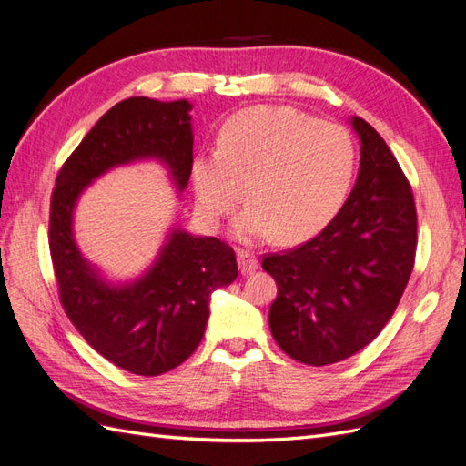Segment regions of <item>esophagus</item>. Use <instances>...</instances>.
I'll return each mask as SVG.
<instances>
[{
	"label": "esophagus",
	"mask_w": 466,
	"mask_h": 466,
	"mask_svg": "<svg viewBox=\"0 0 466 466\" xmlns=\"http://www.w3.org/2000/svg\"><path fill=\"white\" fill-rule=\"evenodd\" d=\"M258 268V258L255 252L238 250V270L241 274H252Z\"/></svg>",
	"instance_id": "34e87169"
}]
</instances>
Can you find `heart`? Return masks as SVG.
Instances as JSON below:
<instances>
[{
	"label": "heart",
	"instance_id": "b5f03b06",
	"mask_svg": "<svg viewBox=\"0 0 466 466\" xmlns=\"http://www.w3.org/2000/svg\"><path fill=\"white\" fill-rule=\"evenodd\" d=\"M356 173V146L330 122L288 106L247 108L225 122L218 153L192 163L198 216L209 228L243 198L237 235L250 241L278 231L301 241L327 225L346 200Z\"/></svg>",
	"mask_w": 466,
	"mask_h": 466
}]
</instances>
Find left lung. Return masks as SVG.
I'll return each mask as SVG.
<instances>
[{
    "label": "left lung",
    "mask_w": 466,
    "mask_h": 466,
    "mask_svg": "<svg viewBox=\"0 0 466 466\" xmlns=\"http://www.w3.org/2000/svg\"><path fill=\"white\" fill-rule=\"evenodd\" d=\"M360 175L342 209L307 243L262 257L278 284L270 330L295 361L330 365L385 329L410 279L418 218L410 182L385 139L360 116Z\"/></svg>",
    "instance_id": "left-lung-1"
}]
</instances>
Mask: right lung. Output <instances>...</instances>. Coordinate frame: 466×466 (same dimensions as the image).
<instances>
[{
	"label": "right lung",
	"instance_id": "add662e5",
	"mask_svg": "<svg viewBox=\"0 0 466 466\" xmlns=\"http://www.w3.org/2000/svg\"><path fill=\"white\" fill-rule=\"evenodd\" d=\"M187 101L130 96L112 106L62 165L50 198L48 245L60 303L87 344L116 368L155 377L175 370L198 348L211 291L237 278L235 250L216 237L175 229L144 278L108 286L81 257L72 218L79 194L108 168L155 157L178 190L192 173Z\"/></svg>",
	"mask_w": 466,
	"mask_h": 466
}]
</instances>
